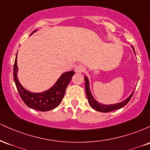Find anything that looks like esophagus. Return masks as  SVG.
I'll return each instance as SVG.
<instances>
[{"label": "esophagus", "instance_id": "esophagus-1", "mask_svg": "<svg viewBox=\"0 0 150 150\" xmlns=\"http://www.w3.org/2000/svg\"><path fill=\"white\" fill-rule=\"evenodd\" d=\"M85 67H84V65H77L76 67L75 68V73H82V72H84V70H85Z\"/></svg>", "mask_w": 150, "mask_h": 150}]
</instances>
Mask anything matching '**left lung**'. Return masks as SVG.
I'll list each match as a JSON object with an SVG mask.
<instances>
[{
  "label": "left lung",
  "instance_id": "left-lung-1",
  "mask_svg": "<svg viewBox=\"0 0 150 150\" xmlns=\"http://www.w3.org/2000/svg\"><path fill=\"white\" fill-rule=\"evenodd\" d=\"M131 47L132 48V50H133V52L135 55V49H134L133 46H131ZM85 92H86V95H87V99H88V102L89 105L91 106V107L92 108H94V110L97 111H100V112H103V113H106V112H110V111H113L114 110L116 109H119V108H121L122 107L125 106L129 102V101L131 99L132 94H133L134 91L132 92L130 95L126 99H125L124 101H121L120 103H117V104H103L99 102L97 100H95L94 97H93L92 93H91L90 91V87H89V79L87 76H85Z\"/></svg>",
  "mask_w": 150,
  "mask_h": 150
}]
</instances>
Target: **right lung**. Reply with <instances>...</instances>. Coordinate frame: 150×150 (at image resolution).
Instances as JSON below:
<instances>
[{
  "label": "right lung",
  "mask_w": 150,
  "mask_h": 150,
  "mask_svg": "<svg viewBox=\"0 0 150 150\" xmlns=\"http://www.w3.org/2000/svg\"><path fill=\"white\" fill-rule=\"evenodd\" d=\"M37 30L32 32H35ZM18 55V53H17ZM18 68L17 65V56L15 58L13 77L15 85L20 97L27 106L39 111H48L56 108L61 104L68 84L75 74L73 70L63 73L51 88L39 93L31 92L22 87L18 78Z\"/></svg>",
  "instance_id": "obj_1"
}]
</instances>
